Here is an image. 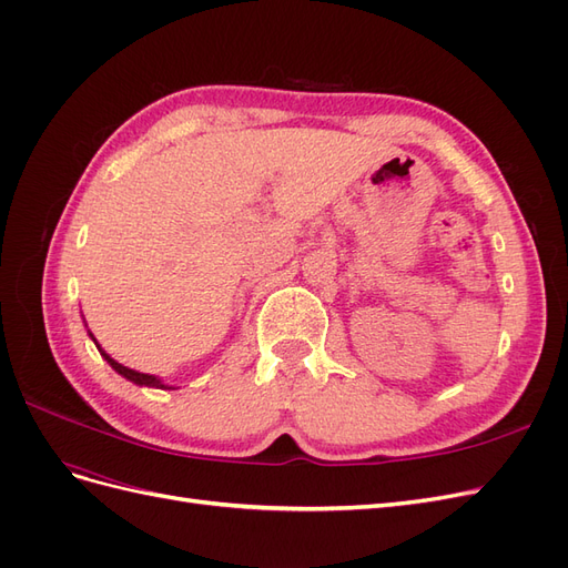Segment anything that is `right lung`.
Segmentation results:
<instances>
[{
  "label": "right lung",
  "mask_w": 568,
  "mask_h": 568,
  "mask_svg": "<svg viewBox=\"0 0 568 568\" xmlns=\"http://www.w3.org/2000/svg\"><path fill=\"white\" fill-rule=\"evenodd\" d=\"M92 336V334H90ZM97 343V341H94ZM97 348H99V343H97ZM99 353L104 355V359L106 363L118 372V374H123L125 379H130V382H134V384H140V386H153V388H168L165 384H161V379H156V376L153 374H142V372H134V369H130V367H125V365H120V363H115V359L111 357V355H106L104 351L99 348Z\"/></svg>",
  "instance_id": "obj_1"
}]
</instances>
